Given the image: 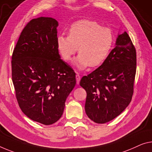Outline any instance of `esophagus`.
Instances as JSON below:
<instances>
[{"instance_id": "esophagus-1", "label": "esophagus", "mask_w": 152, "mask_h": 152, "mask_svg": "<svg viewBox=\"0 0 152 152\" xmlns=\"http://www.w3.org/2000/svg\"><path fill=\"white\" fill-rule=\"evenodd\" d=\"M80 79H81V77L80 75L78 73H77L76 75V80H77V83L79 84V81H80Z\"/></svg>"}]
</instances>
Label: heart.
Listing matches in <instances>:
<instances>
[{"mask_svg": "<svg viewBox=\"0 0 152 152\" xmlns=\"http://www.w3.org/2000/svg\"><path fill=\"white\" fill-rule=\"evenodd\" d=\"M113 43L111 30L94 21L83 20L73 23L69 30V36L58 35V50L66 61L71 60L77 52L75 64L79 69L88 66L96 67L108 57Z\"/></svg>", "mask_w": 152, "mask_h": 152, "instance_id": "1", "label": "heart"}]
</instances>
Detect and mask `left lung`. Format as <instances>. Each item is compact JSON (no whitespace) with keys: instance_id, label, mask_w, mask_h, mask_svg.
<instances>
[{"instance_id":"left-lung-1","label":"left lung","mask_w":152,"mask_h":152,"mask_svg":"<svg viewBox=\"0 0 152 152\" xmlns=\"http://www.w3.org/2000/svg\"><path fill=\"white\" fill-rule=\"evenodd\" d=\"M136 70V50L124 32L105 61L80 81L87 93L85 111L90 120L107 123L126 108L134 92Z\"/></svg>"}]
</instances>
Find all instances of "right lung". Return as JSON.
I'll list each match as a JSON object with an SVG mask.
<instances>
[{
	"instance_id": "obj_1",
	"label": "right lung",
	"mask_w": 152,
	"mask_h": 152,
	"mask_svg": "<svg viewBox=\"0 0 152 152\" xmlns=\"http://www.w3.org/2000/svg\"><path fill=\"white\" fill-rule=\"evenodd\" d=\"M58 26L52 18L30 20L21 32L11 57L19 107L32 120L45 125L61 118L66 98L76 84L75 73L58 52Z\"/></svg>"
}]
</instances>
